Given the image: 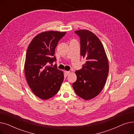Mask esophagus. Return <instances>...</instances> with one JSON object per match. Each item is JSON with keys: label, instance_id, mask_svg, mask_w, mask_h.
I'll list each match as a JSON object with an SVG mask.
<instances>
[{"label": "esophagus", "instance_id": "esophagus-1", "mask_svg": "<svg viewBox=\"0 0 134 134\" xmlns=\"http://www.w3.org/2000/svg\"><path fill=\"white\" fill-rule=\"evenodd\" d=\"M69 73H70L69 71H65V74H66V75H68Z\"/></svg>", "mask_w": 134, "mask_h": 134}]
</instances>
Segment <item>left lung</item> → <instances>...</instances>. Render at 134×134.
Returning <instances> with one entry per match:
<instances>
[{
    "mask_svg": "<svg viewBox=\"0 0 134 134\" xmlns=\"http://www.w3.org/2000/svg\"><path fill=\"white\" fill-rule=\"evenodd\" d=\"M80 37V55L86 60L82 68L75 71L77 79L73 83L76 94L85 100L99 94L109 73V63L102 42L95 34L87 30L75 31Z\"/></svg>",
    "mask_w": 134,
    "mask_h": 134,
    "instance_id": "left-lung-1",
    "label": "left lung"
}]
</instances>
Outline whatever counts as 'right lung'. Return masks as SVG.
<instances>
[{"label":"right lung","instance_id":"add662e5","mask_svg":"<svg viewBox=\"0 0 134 134\" xmlns=\"http://www.w3.org/2000/svg\"><path fill=\"white\" fill-rule=\"evenodd\" d=\"M66 32L46 31L35 36L27 47L24 71L28 85L42 99H49L57 93L64 79L63 72L56 64L54 55L59 41Z\"/></svg>","mask_w":134,"mask_h":134}]
</instances>
